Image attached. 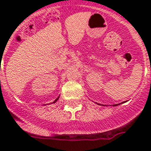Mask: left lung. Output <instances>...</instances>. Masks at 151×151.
Returning a JSON list of instances; mask_svg holds the SVG:
<instances>
[{"instance_id": "1", "label": "left lung", "mask_w": 151, "mask_h": 151, "mask_svg": "<svg viewBox=\"0 0 151 151\" xmlns=\"http://www.w3.org/2000/svg\"><path fill=\"white\" fill-rule=\"evenodd\" d=\"M122 103H124V102H122ZM122 104V103H120V104H113V106H117V105H119V104ZM104 106H107V105H105V104H104Z\"/></svg>"}]
</instances>
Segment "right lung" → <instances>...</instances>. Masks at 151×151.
<instances>
[{
	"label": "right lung",
	"mask_w": 151,
	"mask_h": 151,
	"mask_svg": "<svg viewBox=\"0 0 151 151\" xmlns=\"http://www.w3.org/2000/svg\"><path fill=\"white\" fill-rule=\"evenodd\" d=\"M59 97H57V98H56V99H55V101H53L52 103H55L56 101H58V100H59Z\"/></svg>",
	"instance_id": "right-lung-1"
}]
</instances>
